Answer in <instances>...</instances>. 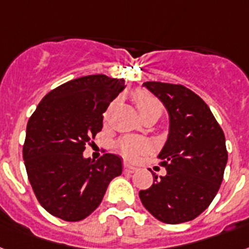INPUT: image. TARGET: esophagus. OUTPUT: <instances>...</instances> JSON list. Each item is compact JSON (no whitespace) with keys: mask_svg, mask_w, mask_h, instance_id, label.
<instances>
[{"mask_svg":"<svg viewBox=\"0 0 249 249\" xmlns=\"http://www.w3.org/2000/svg\"><path fill=\"white\" fill-rule=\"evenodd\" d=\"M136 170L137 168H135V166L129 165V164L127 163L123 164V172H124V173H133V172H136Z\"/></svg>","mask_w":249,"mask_h":249,"instance_id":"34e87169","label":"esophagus"}]
</instances>
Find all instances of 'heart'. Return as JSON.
I'll return each mask as SVG.
<instances>
[{
  "label": "heart",
  "instance_id": "b5f03b06",
  "mask_svg": "<svg viewBox=\"0 0 249 249\" xmlns=\"http://www.w3.org/2000/svg\"><path fill=\"white\" fill-rule=\"evenodd\" d=\"M133 102L142 118L155 116L159 118L163 113V103L146 90H136L133 92ZM117 149L124 159L133 160L147 150V143L137 137H123L117 142Z\"/></svg>",
  "mask_w": 249,
  "mask_h": 249
}]
</instances>
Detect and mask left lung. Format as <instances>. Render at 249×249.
<instances>
[{"label":"left lung","mask_w":249,"mask_h":249,"mask_svg":"<svg viewBox=\"0 0 249 249\" xmlns=\"http://www.w3.org/2000/svg\"><path fill=\"white\" fill-rule=\"evenodd\" d=\"M169 113V136L160 151L164 177L153 173L154 183L140 198L154 217L166 224L196 219L213 202L228 161L225 136L207 104L179 84L143 83Z\"/></svg>","instance_id":"8db88e82"}]
</instances>
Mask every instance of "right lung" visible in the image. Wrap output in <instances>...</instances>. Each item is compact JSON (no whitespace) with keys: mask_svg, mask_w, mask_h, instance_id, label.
Returning a JSON list of instances; mask_svg holds the SVG:
<instances>
[{"mask_svg":"<svg viewBox=\"0 0 249 249\" xmlns=\"http://www.w3.org/2000/svg\"><path fill=\"white\" fill-rule=\"evenodd\" d=\"M124 89V80L89 75L51 90L29 118L22 157L36 200L66 221L89 216L108 184L122 173V160L83 155L103 128V113Z\"/></svg>","mask_w":249,"mask_h":249,"instance_id":"add662e5","label":"right lung"}]
</instances>
